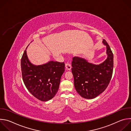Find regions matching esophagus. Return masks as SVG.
Segmentation results:
<instances>
[{
	"label": "esophagus",
	"mask_w": 131,
	"mask_h": 131,
	"mask_svg": "<svg viewBox=\"0 0 131 131\" xmlns=\"http://www.w3.org/2000/svg\"><path fill=\"white\" fill-rule=\"evenodd\" d=\"M65 67L67 69V70H70L71 69V64L69 63H66L65 64Z\"/></svg>",
	"instance_id": "obj_1"
}]
</instances>
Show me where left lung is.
I'll return each instance as SVG.
<instances>
[{
    "instance_id": "8db88e82",
    "label": "left lung",
    "mask_w": 131,
    "mask_h": 131,
    "mask_svg": "<svg viewBox=\"0 0 131 131\" xmlns=\"http://www.w3.org/2000/svg\"><path fill=\"white\" fill-rule=\"evenodd\" d=\"M107 59L99 65L89 63L86 60L74 57L72 58L71 71L74 85L78 94L86 99H93L103 92L108 86L113 75L114 55L107 41Z\"/></svg>"
}]
</instances>
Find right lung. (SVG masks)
Listing matches in <instances>:
<instances>
[{
    "label": "right lung",
    "instance_id": "obj_1",
    "mask_svg": "<svg viewBox=\"0 0 131 131\" xmlns=\"http://www.w3.org/2000/svg\"><path fill=\"white\" fill-rule=\"evenodd\" d=\"M21 66L24 84L34 97L43 102L54 97L65 71L64 62L50 61L36 66L29 62L25 50L21 59Z\"/></svg>",
    "mask_w": 131,
    "mask_h": 131
}]
</instances>
